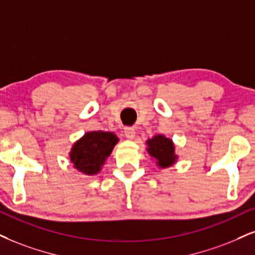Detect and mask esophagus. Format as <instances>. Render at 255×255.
<instances>
[{"mask_svg": "<svg viewBox=\"0 0 255 255\" xmlns=\"http://www.w3.org/2000/svg\"><path fill=\"white\" fill-rule=\"evenodd\" d=\"M124 133H125V137L128 138V139H133L134 136H136V131H134L133 128H125Z\"/></svg>", "mask_w": 255, "mask_h": 255, "instance_id": "1", "label": "esophagus"}]
</instances>
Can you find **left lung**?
<instances>
[{
    "instance_id": "obj_1",
    "label": "left lung",
    "mask_w": 255,
    "mask_h": 255,
    "mask_svg": "<svg viewBox=\"0 0 255 255\" xmlns=\"http://www.w3.org/2000/svg\"><path fill=\"white\" fill-rule=\"evenodd\" d=\"M146 151L156 161V165L164 169L175 164L178 156L175 152V144L170 138L156 134L146 140Z\"/></svg>"
}]
</instances>
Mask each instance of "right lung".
Listing matches in <instances>:
<instances>
[{
    "mask_svg": "<svg viewBox=\"0 0 255 255\" xmlns=\"http://www.w3.org/2000/svg\"><path fill=\"white\" fill-rule=\"evenodd\" d=\"M118 140V137L113 132H86L72 146L70 152L71 163L74 169L84 175L98 174Z\"/></svg>",
    "mask_w": 255,
    "mask_h": 255,
    "instance_id": "1",
    "label": "right lung"
}]
</instances>
